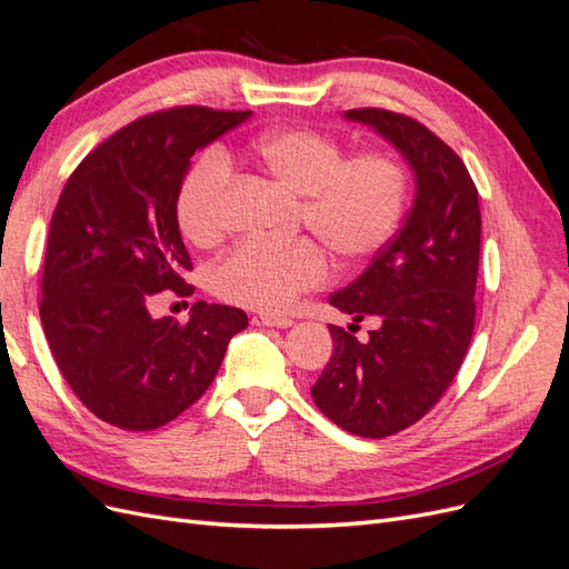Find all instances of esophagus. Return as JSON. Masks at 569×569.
<instances>
[{
	"label": "esophagus",
	"instance_id": "obj_1",
	"mask_svg": "<svg viewBox=\"0 0 569 569\" xmlns=\"http://www.w3.org/2000/svg\"><path fill=\"white\" fill-rule=\"evenodd\" d=\"M251 322L253 325H258V327H291L295 325V320H289V318H280V316H268V313H261V316H253L251 318Z\"/></svg>",
	"mask_w": 569,
	"mask_h": 569
}]
</instances>
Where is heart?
<instances>
[{"mask_svg":"<svg viewBox=\"0 0 569 569\" xmlns=\"http://www.w3.org/2000/svg\"><path fill=\"white\" fill-rule=\"evenodd\" d=\"M251 151L266 173L301 194V220L341 261L377 253L399 230L408 176L391 153L363 151L343 159L335 137L311 128L266 132ZM232 178V161L218 147L189 168L178 192V222L189 242L211 247L226 232ZM327 272V256L313 239H249L216 266L213 289L230 303L280 313L301 291L320 287Z\"/></svg>","mask_w":569,"mask_h":569,"instance_id":"obj_1","label":"heart"}]
</instances>
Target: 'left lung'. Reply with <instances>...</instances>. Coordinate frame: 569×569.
<instances>
[{
    "label": "left lung",
    "instance_id": "1",
    "mask_svg": "<svg viewBox=\"0 0 569 569\" xmlns=\"http://www.w3.org/2000/svg\"><path fill=\"white\" fill-rule=\"evenodd\" d=\"M380 132L416 173V201L401 230L330 303L353 322H382L363 343L358 325H330L332 358L311 387L316 406L356 437L382 439L435 408L468 353L475 330L481 213L458 153L387 109L343 113Z\"/></svg>",
    "mask_w": 569,
    "mask_h": 569
}]
</instances>
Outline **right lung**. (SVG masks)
<instances>
[{
  "label": "right lung",
  "instance_id": "right-lung-1",
  "mask_svg": "<svg viewBox=\"0 0 569 569\" xmlns=\"http://www.w3.org/2000/svg\"><path fill=\"white\" fill-rule=\"evenodd\" d=\"M251 111L176 107L137 118L80 161L51 216L40 318L68 387L99 420L149 432L211 387L230 339L249 325L232 306L197 301L182 325L153 318L163 289L189 297L192 270L178 192L194 151Z\"/></svg>",
  "mask_w": 569,
  "mask_h": 569
}]
</instances>
